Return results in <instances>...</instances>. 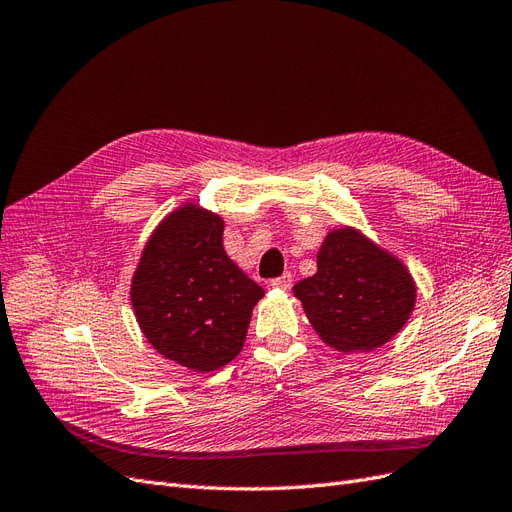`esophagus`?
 I'll return each mask as SVG.
<instances>
[{
	"mask_svg": "<svg viewBox=\"0 0 512 512\" xmlns=\"http://www.w3.org/2000/svg\"><path fill=\"white\" fill-rule=\"evenodd\" d=\"M271 286L273 288H280V290H288L292 286V275L284 273L280 277H275V280H271Z\"/></svg>",
	"mask_w": 512,
	"mask_h": 512,
	"instance_id": "34e87169",
	"label": "esophagus"
}]
</instances>
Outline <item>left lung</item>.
<instances>
[{"instance_id": "8db88e82", "label": "left lung", "mask_w": 512, "mask_h": 512, "mask_svg": "<svg viewBox=\"0 0 512 512\" xmlns=\"http://www.w3.org/2000/svg\"><path fill=\"white\" fill-rule=\"evenodd\" d=\"M316 265V273L292 292L329 348L344 354L376 350L410 320L416 305L410 269L359 228L329 230Z\"/></svg>"}]
</instances>
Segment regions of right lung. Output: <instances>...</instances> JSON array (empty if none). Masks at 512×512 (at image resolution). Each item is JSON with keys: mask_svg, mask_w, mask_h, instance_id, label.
Wrapping results in <instances>:
<instances>
[{"mask_svg": "<svg viewBox=\"0 0 512 512\" xmlns=\"http://www.w3.org/2000/svg\"><path fill=\"white\" fill-rule=\"evenodd\" d=\"M265 297L224 250L222 215L194 200L153 228L134 269L138 327L164 359L209 374L241 352L254 305Z\"/></svg>", "mask_w": 512, "mask_h": 512, "instance_id": "add662e5", "label": "right lung"}]
</instances>
